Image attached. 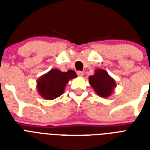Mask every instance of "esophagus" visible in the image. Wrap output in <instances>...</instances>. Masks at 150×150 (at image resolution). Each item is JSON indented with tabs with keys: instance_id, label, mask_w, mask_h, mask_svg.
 Listing matches in <instances>:
<instances>
[{
	"instance_id": "esophagus-1",
	"label": "esophagus",
	"mask_w": 150,
	"mask_h": 150,
	"mask_svg": "<svg viewBox=\"0 0 150 150\" xmlns=\"http://www.w3.org/2000/svg\"><path fill=\"white\" fill-rule=\"evenodd\" d=\"M77 75H79V76H82V75H84V72H83V71H78Z\"/></svg>"
}]
</instances>
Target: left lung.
<instances>
[{
    "instance_id": "obj_1",
    "label": "left lung",
    "mask_w": 150,
    "mask_h": 150,
    "mask_svg": "<svg viewBox=\"0 0 150 150\" xmlns=\"http://www.w3.org/2000/svg\"><path fill=\"white\" fill-rule=\"evenodd\" d=\"M89 82L96 93L102 97L110 96L116 85L115 81L103 69L95 71V74L89 76Z\"/></svg>"
}]
</instances>
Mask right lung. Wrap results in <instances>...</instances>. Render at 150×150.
<instances>
[{"label":"right lung","instance_id":"obj_1","mask_svg":"<svg viewBox=\"0 0 150 150\" xmlns=\"http://www.w3.org/2000/svg\"><path fill=\"white\" fill-rule=\"evenodd\" d=\"M75 77H77L76 73L72 70L62 72L58 69H52L39 79L37 89L42 97L54 100L63 93L68 80Z\"/></svg>","mask_w":150,"mask_h":150}]
</instances>
